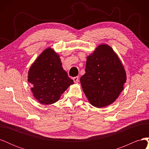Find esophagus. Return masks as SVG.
Returning <instances> with one entry per match:
<instances>
[{"label":"esophagus","instance_id":"esophagus-1","mask_svg":"<svg viewBox=\"0 0 149 149\" xmlns=\"http://www.w3.org/2000/svg\"><path fill=\"white\" fill-rule=\"evenodd\" d=\"M73 79V81H74V83H78V81H79L78 76H76V77H74Z\"/></svg>","mask_w":149,"mask_h":149}]
</instances>
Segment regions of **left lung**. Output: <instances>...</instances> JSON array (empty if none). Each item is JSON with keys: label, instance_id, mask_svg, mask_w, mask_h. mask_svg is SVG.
I'll list each match as a JSON object with an SVG mask.
<instances>
[{"label": "left lung", "instance_id": "8db88e82", "mask_svg": "<svg viewBox=\"0 0 149 149\" xmlns=\"http://www.w3.org/2000/svg\"><path fill=\"white\" fill-rule=\"evenodd\" d=\"M86 73L80 78L82 88L91 104L102 107L114 102L124 89L126 74L118 56L109 46H98L87 57Z\"/></svg>", "mask_w": 149, "mask_h": 149}]
</instances>
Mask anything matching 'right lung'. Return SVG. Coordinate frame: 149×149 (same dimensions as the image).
Masks as SVG:
<instances>
[{
  "instance_id": "obj_1",
  "label": "right lung",
  "mask_w": 149,
  "mask_h": 149,
  "mask_svg": "<svg viewBox=\"0 0 149 149\" xmlns=\"http://www.w3.org/2000/svg\"><path fill=\"white\" fill-rule=\"evenodd\" d=\"M28 81L34 97L43 104H51L59 100L61 94L72 84L63 69L60 57L50 48L42 53L29 71Z\"/></svg>"
}]
</instances>
